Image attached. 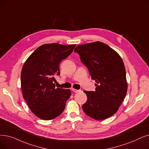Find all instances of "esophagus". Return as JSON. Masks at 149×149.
I'll list each match as a JSON object with an SVG mask.
<instances>
[{
	"mask_svg": "<svg viewBox=\"0 0 149 149\" xmlns=\"http://www.w3.org/2000/svg\"><path fill=\"white\" fill-rule=\"evenodd\" d=\"M72 91L73 92L77 93H79L80 91V90H78V89H74V88H72Z\"/></svg>",
	"mask_w": 149,
	"mask_h": 149,
	"instance_id": "obj_1",
	"label": "esophagus"
}]
</instances>
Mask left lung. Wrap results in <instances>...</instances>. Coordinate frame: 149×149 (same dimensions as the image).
Returning <instances> with one entry per match:
<instances>
[{
  "label": "left lung",
  "instance_id": "obj_1",
  "mask_svg": "<svg viewBox=\"0 0 149 149\" xmlns=\"http://www.w3.org/2000/svg\"><path fill=\"white\" fill-rule=\"evenodd\" d=\"M75 52L97 83L94 91L84 93L83 111L96 120L111 117L118 110L127 91L126 72L120 55L106 44L96 41L77 46Z\"/></svg>",
  "mask_w": 149,
  "mask_h": 149
}]
</instances>
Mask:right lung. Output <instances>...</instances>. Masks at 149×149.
Listing matches in <instances>:
<instances>
[{
    "label": "right lung",
    "mask_w": 149,
    "mask_h": 149,
    "mask_svg": "<svg viewBox=\"0 0 149 149\" xmlns=\"http://www.w3.org/2000/svg\"><path fill=\"white\" fill-rule=\"evenodd\" d=\"M75 44H45L38 47L25 62L21 74L23 97L31 111L43 120L60 116L71 95L70 89L55 88L60 63L71 54Z\"/></svg>",
    "instance_id": "obj_1"
}]
</instances>
